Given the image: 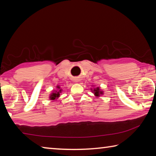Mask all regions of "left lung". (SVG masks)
<instances>
[{
    "mask_svg": "<svg viewBox=\"0 0 156 156\" xmlns=\"http://www.w3.org/2000/svg\"><path fill=\"white\" fill-rule=\"evenodd\" d=\"M94 94L96 95V96H99L100 94H103L102 91H100L99 87H97L96 89H94Z\"/></svg>",
    "mask_w": 156,
    "mask_h": 156,
    "instance_id": "1",
    "label": "left lung"
}]
</instances>
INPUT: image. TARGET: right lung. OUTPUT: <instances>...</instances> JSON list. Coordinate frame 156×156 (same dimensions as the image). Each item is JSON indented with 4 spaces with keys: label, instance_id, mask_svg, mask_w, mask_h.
Masks as SVG:
<instances>
[{
    "label": "right lung",
    "instance_id": "1",
    "mask_svg": "<svg viewBox=\"0 0 156 156\" xmlns=\"http://www.w3.org/2000/svg\"><path fill=\"white\" fill-rule=\"evenodd\" d=\"M60 91H61V89H60L59 91H58V92L56 91V93H52L51 94V96H50V99H51V100H54L55 99L58 98L60 96Z\"/></svg>",
    "mask_w": 156,
    "mask_h": 156
}]
</instances>
